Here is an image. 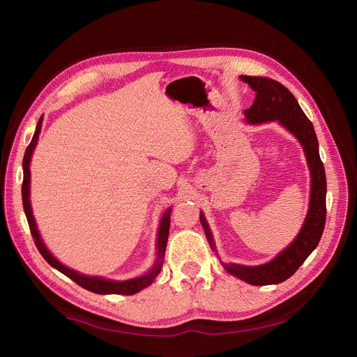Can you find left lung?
Listing matches in <instances>:
<instances>
[{
  "label": "left lung",
  "instance_id": "left-lung-1",
  "mask_svg": "<svg viewBox=\"0 0 357 357\" xmlns=\"http://www.w3.org/2000/svg\"><path fill=\"white\" fill-rule=\"evenodd\" d=\"M240 79L248 83L250 87L256 91L254 103L250 109L244 110L247 121L250 124L280 121L303 146L305 157H307L311 171V197L308 215L305 218L298 236L274 260L254 267L234 263L222 264L227 273L251 285L280 284L288 280L302 266V263L317 248L322 237L326 220L325 168L319 157V145L314 126L299 107L292 93L280 82L268 77L243 75ZM200 223L212 250H216L213 236L203 213H200Z\"/></svg>",
  "mask_w": 357,
  "mask_h": 357
}]
</instances>
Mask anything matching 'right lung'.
Here are the masks:
<instances>
[{
	"instance_id": "obj_1",
	"label": "right lung",
	"mask_w": 357,
	"mask_h": 357,
	"mask_svg": "<svg viewBox=\"0 0 357 357\" xmlns=\"http://www.w3.org/2000/svg\"><path fill=\"white\" fill-rule=\"evenodd\" d=\"M42 120L43 117L39 119L38 124H36V130L35 134L32 137L31 144L28 145L25 155H24V161H22V168H24V181H22V205H24V212L26 215V220L29 225V230L31 234L33 237L35 245L39 250V252L42 254V257L52 266L54 268H56L58 271H61L62 274H65L66 277H69L70 280H73L76 284H79L82 288L91 291L94 294H120V295H132L137 294L138 291L144 289L145 287L151 285L154 282L155 277L160 274L161 268H162V263H164V256H165V248H167V241H168V234H169V225H171V208L168 211H165L161 223H160V230H158V241H157V260L152 266V268L145 274L141 275L138 278H132V280H127V281H113V280H106L101 277H90V275H84L80 274L77 271H73L70 268H68L66 266H63L62 263H59L50 251L46 248V245L43 244L39 231L36 229V223L32 215V209H31V202H29V182H31V171H29V164H31V157L32 152L36 146L38 138H39V132H40V127H42Z\"/></svg>"
}]
</instances>
